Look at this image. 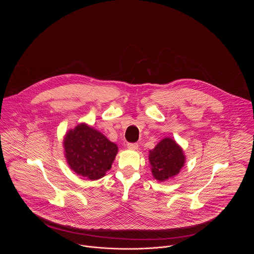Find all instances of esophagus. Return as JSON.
<instances>
[{"label":"esophagus","instance_id":"obj_1","mask_svg":"<svg viewBox=\"0 0 254 254\" xmlns=\"http://www.w3.org/2000/svg\"><path fill=\"white\" fill-rule=\"evenodd\" d=\"M139 145L137 143H128L127 144V147L130 149H137Z\"/></svg>","mask_w":254,"mask_h":254}]
</instances>
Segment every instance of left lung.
Returning <instances> with one entry per match:
<instances>
[{
    "mask_svg": "<svg viewBox=\"0 0 254 254\" xmlns=\"http://www.w3.org/2000/svg\"><path fill=\"white\" fill-rule=\"evenodd\" d=\"M148 160L154 179L164 182L180 173L186 157L181 146L173 139L164 138L149 150Z\"/></svg>",
    "mask_w": 254,
    "mask_h": 254,
    "instance_id": "left-lung-1",
    "label": "left lung"
}]
</instances>
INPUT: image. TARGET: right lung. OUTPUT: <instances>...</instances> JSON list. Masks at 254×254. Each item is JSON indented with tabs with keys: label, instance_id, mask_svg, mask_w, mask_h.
Wrapping results in <instances>:
<instances>
[{
	"label": "right lung",
	"instance_id": "obj_1",
	"mask_svg": "<svg viewBox=\"0 0 254 254\" xmlns=\"http://www.w3.org/2000/svg\"><path fill=\"white\" fill-rule=\"evenodd\" d=\"M66 161L75 173L89 180H98L111 168L118 146L86 123L78 124L64 136Z\"/></svg>",
	"mask_w": 254,
	"mask_h": 254
}]
</instances>
